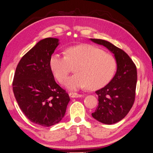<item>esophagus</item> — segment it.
I'll return each mask as SVG.
<instances>
[{
    "label": "esophagus",
    "mask_w": 153,
    "mask_h": 153,
    "mask_svg": "<svg viewBox=\"0 0 153 153\" xmlns=\"http://www.w3.org/2000/svg\"><path fill=\"white\" fill-rule=\"evenodd\" d=\"M69 96L71 97H81L82 96V95L74 93V92H71V93H69Z\"/></svg>",
    "instance_id": "obj_1"
}]
</instances>
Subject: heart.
<instances>
[{
  "label": "heart",
  "mask_w": 153,
  "mask_h": 153,
  "mask_svg": "<svg viewBox=\"0 0 153 153\" xmlns=\"http://www.w3.org/2000/svg\"><path fill=\"white\" fill-rule=\"evenodd\" d=\"M50 69L59 82H63L75 68L76 74L65 82L72 90L87 87L97 89L106 85L113 77L117 62L111 54L89 44L70 47L66 56L54 53L49 60Z\"/></svg>",
  "instance_id": "heart-1"
}]
</instances>
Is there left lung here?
I'll list each match as a JSON object with an SVG mask.
<instances>
[{"mask_svg": "<svg viewBox=\"0 0 153 153\" xmlns=\"http://www.w3.org/2000/svg\"><path fill=\"white\" fill-rule=\"evenodd\" d=\"M114 53L117 70L109 83L96 91L98 106L92 117L102 123H116L128 114L134 103L137 83V68L123 50L102 39H90Z\"/></svg>", "mask_w": 153, "mask_h": 153, "instance_id": "obj_1", "label": "left lung"}]
</instances>
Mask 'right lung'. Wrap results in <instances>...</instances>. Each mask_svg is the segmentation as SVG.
<instances>
[{
    "label": "right lung",
    "mask_w": 153,
    "mask_h": 153,
    "mask_svg": "<svg viewBox=\"0 0 153 153\" xmlns=\"http://www.w3.org/2000/svg\"><path fill=\"white\" fill-rule=\"evenodd\" d=\"M58 39L40 41L17 64L13 91L20 109L31 122L43 127L59 123L71 99L54 79L49 60Z\"/></svg>",
    "instance_id": "add662e5"
}]
</instances>
